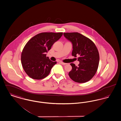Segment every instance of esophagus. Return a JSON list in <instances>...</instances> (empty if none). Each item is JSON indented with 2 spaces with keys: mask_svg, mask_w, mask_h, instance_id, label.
Listing matches in <instances>:
<instances>
[{
  "mask_svg": "<svg viewBox=\"0 0 121 121\" xmlns=\"http://www.w3.org/2000/svg\"><path fill=\"white\" fill-rule=\"evenodd\" d=\"M62 65H67V64H66V63H63V62H60Z\"/></svg>",
  "mask_w": 121,
  "mask_h": 121,
  "instance_id": "obj_1",
  "label": "esophagus"
}]
</instances>
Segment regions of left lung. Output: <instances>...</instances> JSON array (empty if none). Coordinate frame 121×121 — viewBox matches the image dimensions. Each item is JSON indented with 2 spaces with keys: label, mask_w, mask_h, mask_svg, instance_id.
I'll return each mask as SVG.
<instances>
[{
  "label": "left lung",
  "mask_w": 121,
  "mask_h": 121,
  "mask_svg": "<svg viewBox=\"0 0 121 121\" xmlns=\"http://www.w3.org/2000/svg\"><path fill=\"white\" fill-rule=\"evenodd\" d=\"M64 35L72 44V56L79 55L78 66L70 64L72 69L69 73V76L78 83L89 81L96 74L99 64V53L95 45L89 39L78 33H64Z\"/></svg>",
  "instance_id": "1"
}]
</instances>
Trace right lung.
Here are the masks:
<instances>
[{"label": "right lung", "mask_w": 121, "mask_h": 121, "mask_svg": "<svg viewBox=\"0 0 121 121\" xmlns=\"http://www.w3.org/2000/svg\"><path fill=\"white\" fill-rule=\"evenodd\" d=\"M63 35V33H42L31 38L21 55L22 67L32 79L40 80L49 74L56 62L50 60L46 53Z\"/></svg>", "instance_id": "obj_1"}]
</instances>
